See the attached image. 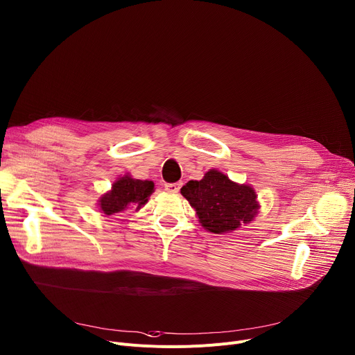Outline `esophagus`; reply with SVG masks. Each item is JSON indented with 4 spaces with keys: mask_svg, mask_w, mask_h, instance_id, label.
<instances>
[{
    "mask_svg": "<svg viewBox=\"0 0 355 355\" xmlns=\"http://www.w3.org/2000/svg\"><path fill=\"white\" fill-rule=\"evenodd\" d=\"M181 188V182H173V184H166V189L168 192H173V194H177Z\"/></svg>",
    "mask_w": 355,
    "mask_h": 355,
    "instance_id": "esophagus-1",
    "label": "esophagus"
}]
</instances>
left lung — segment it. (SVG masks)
<instances>
[{
    "mask_svg": "<svg viewBox=\"0 0 355 355\" xmlns=\"http://www.w3.org/2000/svg\"><path fill=\"white\" fill-rule=\"evenodd\" d=\"M181 196L196 209L201 227L219 235L250 223L261 208L252 185L238 184L215 168L200 181H188L181 188Z\"/></svg>",
    "mask_w": 355,
    "mask_h": 355,
    "instance_id": "obj_1",
    "label": "left lung"
}]
</instances>
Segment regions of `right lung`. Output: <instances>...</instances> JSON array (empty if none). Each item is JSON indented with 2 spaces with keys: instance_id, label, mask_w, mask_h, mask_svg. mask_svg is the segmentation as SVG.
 <instances>
[{
  "instance_id": "obj_1",
  "label": "right lung",
  "mask_w": 355,
  "mask_h": 355,
  "mask_svg": "<svg viewBox=\"0 0 355 355\" xmlns=\"http://www.w3.org/2000/svg\"><path fill=\"white\" fill-rule=\"evenodd\" d=\"M153 192V181L137 180L127 173L112 184L110 191L101 196L98 200L99 212L106 216L117 215L128 209L137 212L148 202V197Z\"/></svg>"
}]
</instances>
